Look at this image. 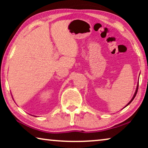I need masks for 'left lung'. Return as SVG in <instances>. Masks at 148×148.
Listing matches in <instances>:
<instances>
[{
  "instance_id": "obj_1",
  "label": "left lung",
  "mask_w": 148,
  "mask_h": 148,
  "mask_svg": "<svg viewBox=\"0 0 148 148\" xmlns=\"http://www.w3.org/2000/svg\"><path fill=\"white\" fill-rule=\"evenodd\" d=\"M138 86H139V83H138V84H137V88H136V90H135V94H134V96H133V98H132V99H131V101H130V102H129L128 103V104H127V106H125V107H126V106H128V105H129V104H130V103H131V102H132V101L133 100V99H134V98H135V96H136V94H137V90H138ZM125 107H124V108H125Z\"/></svg>"
}]
</instances>
